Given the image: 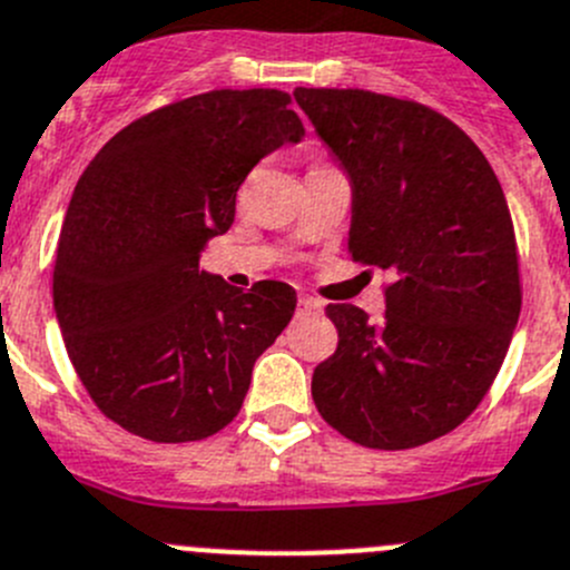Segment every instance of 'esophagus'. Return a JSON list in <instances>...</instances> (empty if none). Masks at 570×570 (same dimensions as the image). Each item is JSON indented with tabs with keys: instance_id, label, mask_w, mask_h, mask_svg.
<instances>
[{
	"instance_id": "esophagus-1",
	"label": "esophagus",
	"mask_w": 570,
	"mask_h": 570,
	"mask_svg": "<svg viewBox=\"0 0 570 570\" xmlns=\"http://www.w3.org/2000/svg\"><path fill=\"white\" fill-rule=\"evenodd\" d=\"M322 302L320 299H313V296H299V311L302 313H320L322 311Z\"/></svg>"
}]
</instances>
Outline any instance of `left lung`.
I'll list each match as a JSON object with an SVG mask.
<instances>
[{"label": "left lung", "mask_w": 570, "mask_h": 570, "mask_svg": "<svg viewBox=\"0 0 570 570\" xmlns=\"http://www.w3.org/2000/svg\"><path fill=\"white\" fill-rule=\"evenodd\" d=\"M294 98L350 180V257L393 276L379 322L327 305L338 347L313 370V401L362 446L435 441L483 401L520 320L498 175L461 127L415 101L313 87Z\"/></svg>", "instance_id": "obj_1"}]
</instances>
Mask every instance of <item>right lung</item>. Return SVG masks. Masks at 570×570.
<instances>
[{"mask_svg": "<svg viewBox=\"0 0 570 570\" xmlns=\"http://www.w3.org/2000/svg\"><path fill=\"white\" fill-rule=\"evenodd\" d=\"M279 90H212L144 115L72 191L53 307L78 379L132 435L186 443L232 424L250 370L296 311V291H250L200 271L265 155L305 138Z\"/></svg>", "mask_w": 570, "mask_h": 570, "instance_id": "obj_1", "label": "right lung"}]
</instances>
